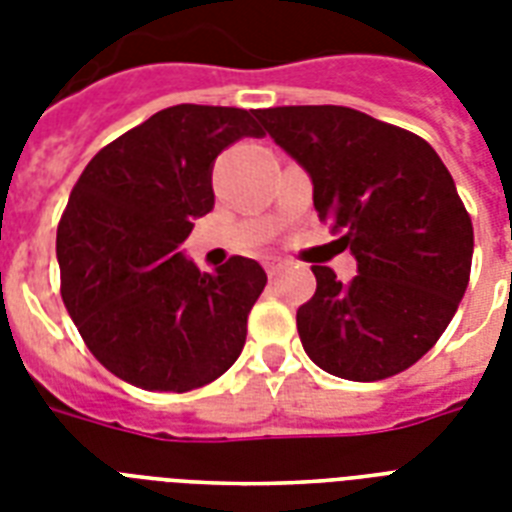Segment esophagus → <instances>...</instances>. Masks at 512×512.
Returning <instances> with one entry per match:
<instances>
[{
  "instance_id": "obj_1",
  "label": "esophagus",
  "mask_w": 512,
  "mask_h": 512,
  "mask_svg": "<svg viewBox=\"0 0 512 512\" xmlns=\"http://www.w3.org/2000/svg\"><path fill=\"white\" fill-rule=\"evenodd\" d=\"M284 268H287V260H276V257H271V260H265V273H268V276H279L281 271H284Z\"/></svg>"
}]
</instances>
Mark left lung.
<instances>
[{"instance_id": "obj_1", "label": "left lung", "mask_w": 512, "mask_h": 512, "mask_svg": "<svg viewBox=\"0 0 512 512\" xmlns=\"http://www.w3.org/2000/svg\"><path fill=\"white\" fill-rule=\"evenodd\" d=\"M265 132L313 180V207L350 247L358 276L313 265L297 311L305 353L324 372L374 382L428 353L470 279L473 223L433 148L345 106L260 108Z\"/></svg>"}]
</instances>
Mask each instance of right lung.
<instances>
[{
	"label": "right lung",
	"mask_w": 512,
	"mask_h": 512,
	"mask_svg": "<svg viewBox=\"0 0 512 512\" xmlns=\"http://www.w3.org/2000/svg\"><path fill=\"white\" fill-rule=\"evenodd\" d=\"M255 116L164 108L100 148L68 196L55 241L60 295L92 356L135 388H201L244 348L265 271L236 255L201 273L180 244L215 207L217 154L263 135Z\"/></svg>",
	"instance_id": "add662e5"
}]
</instances>
